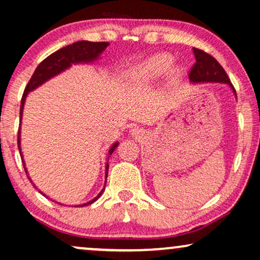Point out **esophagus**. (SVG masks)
Wrapping results in <instances>:
<instances>
[{
  "label": "esophagus",
  "instance_id": "1",
  "mask_svg": "<svg viewBox=\"0 0 260 260\" xmlns=\"http://www.w3.org/2000/svg\"><path fill=\"white\" fill-rule=\"evenodd\" d=\"M133 132H135V134H137V133H139V132H138L137 129H133Z\"/></svg>",
  "mask_w": 260,
  "mask_h": 260
}]
</instances>
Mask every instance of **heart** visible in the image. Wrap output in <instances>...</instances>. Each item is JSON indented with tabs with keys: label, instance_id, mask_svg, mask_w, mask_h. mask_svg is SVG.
<instances>
[{
	"label": "heart",
	"instance_id": "obj_1",
	"mask_svg": "<svg viewBox=\"0 0 260 260\" xmlns=\"http://www.w3.org/2000/svg\"><path fill=\"white\" fill-rule=\"evenodd\" d=\"M172 63H173V57L170 54H156V55L146 58L140 64L135 66L131 71V79L137 85H146V83H149L153 80L159 78L161 74H164L171 67ZM172 75L178 76L179 69H173L172 71Z\"/></svg>",
	"mask_w": 260,
	"mask_h": 260
}]
</instances>
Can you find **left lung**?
<instances>
[{
    "label": "left lung",
    "mask_w": 260,
    "mask_h": 260,
    "mask_svg": "<svg viewBox=\"0 0 260 260\" xmlns=\"http://www.w3.org/2000/svg\"><path fill=\"white\" fill-rule=\"evenodd\" d=\"M193 53L196 56V63L192 66L188 74V78L192 82L228 83L232 87L233 92L236 94L235 87L230 81V78L224 68L213 56L198 48H193Z\"/></svg>",
    "instance_id": "obj_1"
}]
</instances>
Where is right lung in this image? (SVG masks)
Segmentation results:
<instances>
[{"label":"right lung","mask_w":260,"mask_h":260,"mask_svg":"<svg viewBox=\"0 0 260 260\" xmlns=\"http://www.w3.org/2000/svg\"><path fill=\"white\" fill-rule=\"evenodd\" d=\"M108 46V42H89V41H78L72 43V45L66 46L63 48L56 50L55 53L50 54L48 57H46L41 63L38 66V68L35 69L34 74L29 80L27 86H25L23 95H22L21 99V108H20V118H22V112H23V105L25 101V96H27L28 92L35 89L36 87H39L40 85H42L43 82H46L47 80H49L53 76H55L58 73H61L64 69H67L69 66L73 63H79V62H90L94 61L95 58H98V56L104 52L106 49V47ZM17 146L20 148V128H19V135H17ZM118 146V142H115L114 145L112 146V148L109 149V155L114 152V149ZM22 158V154H21ZM108 164L106 165V179H107V174H108ZM23 167L25 171V174H27L28 179L29 175L27 173V170H25L24 162H23ZM35 186V185H34ZM106 186V184H105ZM105 187L102 188V191L99 193V196L96 198H94L92 202L83 204L82 206H86V205H89L100 198V196L104 192Z\"/></svg>","instance_id":"1"}]
</instances>
